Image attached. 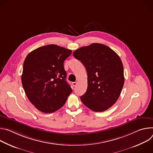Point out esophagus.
Wrapping results in <instances>:
<instances>
[{
    "mask_svg": "<svg viewBox=\"0 0 153 153\" xmlns=\"http://www.w3.org/2000/svg\"><path fill=\"white\" fill-rule=\"evenodd\" d=\"M72 84H73L74 86H76V84H77V82H72Z\"/></svg>",
    "mask_w": 153,
    "mask_h": 153,
    "instance_id": "obj_1",
    "label": "esophagus"
}]
</instances>
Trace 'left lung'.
Here are the masks:
<instances>
[{
    "label": "left lung",
    "mask_w": 153,
    "mask_h": 153,
    "mask_svg": "<svg viewBox=\"0 0 153 153\" xmlns=\"http://www.w3.org/2000/svg\"><path fill=\"white\" fill-rule=\"evenodd\" d=\"M73 54L84 64L88 74L87 91L80 97L82 103L95 112L108 109L119 98L123 87L120 58L109 47L98 43L82 47Z\"/></svg>",
    "instance_id": "left-lung-1"
}]
</instances>
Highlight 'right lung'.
Segmentation results:
<instances>
[{
	"mask_svg": "<svg viewBox=\"0 0 153 153\" xmlns=\"http://www.w3.org/2000/svg\"><path fill=\"white\" fill-rule=\"evenodd\" d=\"M72 50L55 44L34 50L27 56L21 76L25 94L39 111L52 113L65 103L72 89L65 80L64 62Z\"/></svg>",
	"mask_w": 153,
	"mask_h": 153,
	"instance_id": "right-lung-1",
	"label": "right lung"
}]
</instances>
